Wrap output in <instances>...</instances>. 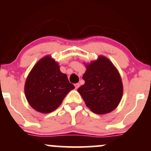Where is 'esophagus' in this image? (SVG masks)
<instances>
[{
    "instance_id": "34e87169",
    "label": "esophagus",
    "mask_w": 151,
    "mask_h": 151,
    "mask_svg": "<svg viewBox=\"0 0 151 151\" xmlns=\"http://www.w3.org/2000/svg\"><path fill=\"white\" fill-rule=\"evenodd\" d=\"M79 86H80V84H79V83H77V84H74V86H75V88H76V89H78V88L79 87Z\"/></svg>"
}]
</instances>
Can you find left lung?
Segmentation results:
<instances>
[{
    "instance_id": "left-lung-1",
    "label": "left lung",
    "mask_w": 151,
    "mask_h": 151,
    "mask_svg": "<svg viewBox=\"0 0 151 151\" xmlns=\"http://www.w3.org/2000/svg\"><path fill=\"white\" fill-rule=\"evenodd\" d=\"M85 83L77 89L86 105L93 113L105 114L114 110L123 95V84L119 72L104 56L86 65L83 75Z\"/></svg>"
}]
</instances>
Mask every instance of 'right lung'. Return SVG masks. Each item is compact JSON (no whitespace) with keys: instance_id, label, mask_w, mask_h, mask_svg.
Masks as SVG:
<instances>
[{"instance_id":"right-lung-1","label":"right lung","mask_w":151,"mask_h":151,"mask_svg":"<svg viewBox=\"0 0 151 151\" xmlns=\"http://www.w3.org/2000/svg\"><path fill=\"white\" fill-rule=\"evenodd\" d=\"M74 86L60 66L50 56L41 59L26 79L25 93L29 104L41 113H50L60 106L66 95Z\"/></svg>"}]
</instances>
